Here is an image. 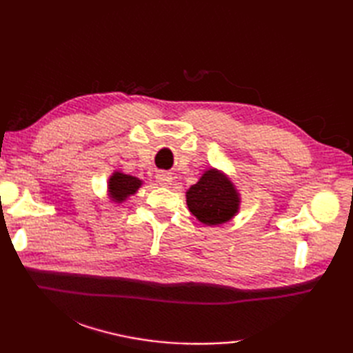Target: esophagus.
<instances>
[{"instance_id":"34e87169","label":"esophagus","mask_w":353,"mask_h":353,"mask_svg":"<svg viewBox=\"0 0 353 353\" xmlns=\"http://www.w3.org/2000/svg\"><path fill=\"white\" fill-rule=\"evenodd\" d=\"M156 182L159 183L161 186H168L172 182V176L170 174V172L161 171V172H157V174H156Z\"/></svg>"}]
</instances>
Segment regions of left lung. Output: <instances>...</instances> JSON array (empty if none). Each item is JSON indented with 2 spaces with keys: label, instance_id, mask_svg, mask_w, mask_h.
<instances>
[{
  "label": "left lung",
  "instance_id": "obj_1",
  "mask_svg": "<svg viewBox=\"0 0 353 353\" xmlns=\"http://www.w3.org/2000/svg\"><path fill=\"white\" fill-rule=\"evenodd\" d=\"M186 205L201 223L212 226L236 214L239 199L229 179L211 168L186 192Z\"/></svg>",
  "mask_w": 353,
  "mask_h": 353
}]
</instances>
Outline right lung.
<instances>
[{"label": "right lung", "mask_w": 353, "mask_h": 353, "mask_svg": "<svg viewBox=\"0 0 353 353\" xmlns=\"http://www.w3.org/2000/svg\"><path fill=\"white\" fill-rule=\"evenodd\" d=\"M139 186V179L123 174V172H115V174L109 179L110 197L118 201V203H121L127 197L137 192Z\"/></svg>", "instance_id": "1"}]
</instances>
